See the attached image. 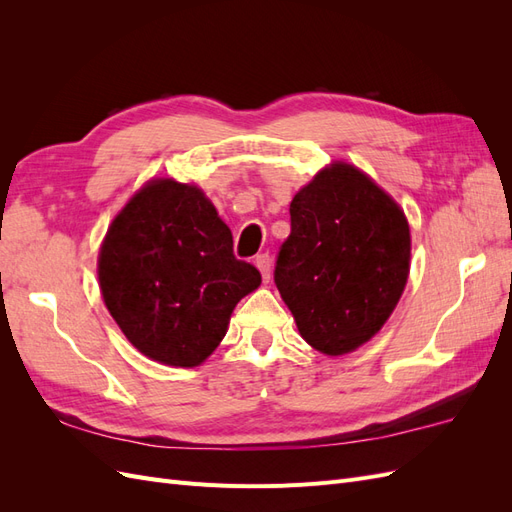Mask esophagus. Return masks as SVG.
Segmentation results:
<instances>
[{
    "mask_svg": "<svg viewBox=\"0 0 512 512\" xmlns=\"http://www.w3.org/2000/svg\"><path fill=\"white\" fill-rule=\"evenodd\" d=\"M254 265L258 267V271H260V275H262V280L269 282V280H271V258H269V254L256 256Z\"/></svg>",
    "mask_w": 512,
    "mask_h": 512,
    "instance_id": "34e87169",
    "label": "esophagus"
}]
</instances>
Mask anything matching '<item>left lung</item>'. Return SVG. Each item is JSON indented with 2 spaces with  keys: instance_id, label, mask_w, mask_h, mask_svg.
Returning <instances> with one entry per match:
<instances>
[{
  "instance_id": "1",
  "label": "left lung",
  "mask_w": 512,
  "mask_h": 512,
  "mask_svg": "<svg viewBox=\"0 0 512 512\" xmlns=\"http://www.w3.org/2000/svg\"><path fill=\"white\" fill-rule=\"evenodd\" d=\"M275 284L305 342L354 352L391 318L410 275V224L359 166L335 160L294 194Z\"/></svg>"
}]
</instances>
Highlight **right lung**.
Segmentation results:
<instances>
[{
    "label": "right lung",
    "instance_id": "add662e5",
    "mask_svg": "<svg viewBox=\"0 0 512 512\" xmlns=\"http://www.w3.org/2000/svg\"><path fill=\"white\" fill-rule=\"evenodd\" d=\"M104 305L128 342L170 367L205 363L260 273L232 254V232L196 183L153 177L100 245Z\"/></svg>",
    "mask_w": 512,
    "mask_h": 512
}]
</instances>
